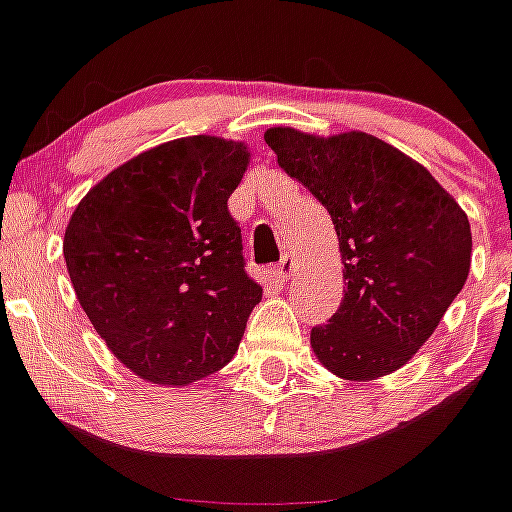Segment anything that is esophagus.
I'll return each instance as SVG.
<instances>
[{
	"label": "esophagus",
	"instance_id": "34e87169",
	"mask_svg": "<svg viewBox=\"0 0 512 512\" xmlns=\"http://www.w3.org/2000/svg\"><path fill=\"white\" fill-rule=\"evenodd\" d=\"M292 270H294V257L292 255H285L280 260V265H277L275 280L280 282V285H285V282L289 280V275H292Z\"/></svg>",
	"mask_w": 512,
	"mask_h": 512
}]
</instances>
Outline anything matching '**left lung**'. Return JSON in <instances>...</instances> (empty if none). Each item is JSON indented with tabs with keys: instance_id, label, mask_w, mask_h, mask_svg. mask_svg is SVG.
Instances as JSON below:
<instances>
[{
	"instance_id": "1",
	"label": "left lung",
	"mask_w": 512,
	"mask_h": 512,
	"mask_svg": "<svg viewBox=\"0 0 512 512\" xmlns=\"http://www.w3.org/2000/svg\"><path fill=\"white\" fill-rule=\"evenodd\" d=\"M265 141L337 230L347 289L329 324L312 329L314 356L344 381L394 374L466 285L468 215L418 160L371 133L275 126Z\"/></svg>"
}]
</instances>
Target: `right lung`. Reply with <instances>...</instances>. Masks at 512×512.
<instances>
[{
	"instance_id": "obj_1",
	"label": "right lung",
	"mask_w": 512,
	"mask_h": 512,
	"mask_svg": "<svg viewBox=\"0 0 512 512\" xmlns=\"http://www.w3.org/2000/svg\"><path fill=\"white\" fill-rule=\"evenodd\" d=\"M242 141L188 136L138 153L81 198L64 232L76 299L126 369L158 386L220 371L262 299L227 210Z\"/></svg>"
}]
</instances>
